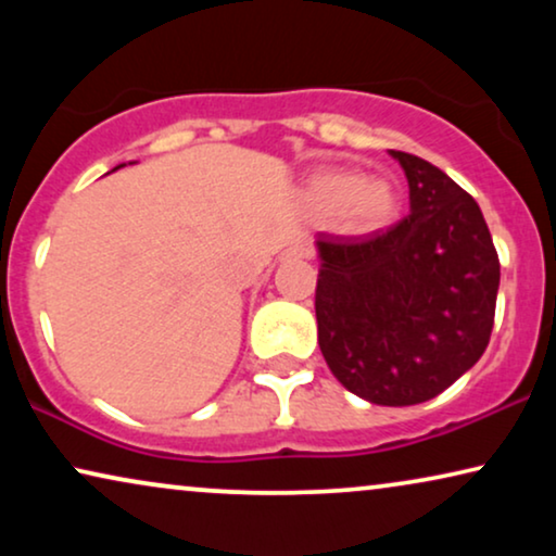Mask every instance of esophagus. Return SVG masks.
<instances>
[{
  "label": "esophagus",
  "mask_w": 556,
  "mask_h": 556,
  "mask_svg": "<svg viewBox=\"0 0 556 556\" xmlns=\"http://www.w3.org/2000/svg\"><path fill=\"white\" fill-rule=\"evenodd\" d=\"M286 257L288 261H308V257H314V250L308 245H293L286 250Z\"/></svg>",
  "instance_id": "esophagus-1"
}]
</instances>
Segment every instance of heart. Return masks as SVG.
I'll use <instances>...</instances> for the list:
<instances>
[{
  "instance_id": "1",
  "label": "heart",
  "mask_w": 556,
  "mask_h": 556,
  "mask_svg": "<svg viewBox=\"0 0 556 556\" xmlns=\"http://www.w3.org/2000/svg\"><path fill=\"white\" fill-rule=\"evenodd\" d=\"M306 202L314 215L333 217L346 232L382 230L400 207L397 189L390 179L362 177L349 166L316 172L306 185Z\"/></svg>"
}]
</instances>
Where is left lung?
<instances>
[{
	"instance_id": "1",
	"label": "left lung",
	"mask_w": 556,
	"mask_h": 556,
	"mask_svg": "<svg viewBox=\"0 0 556 556\" xmlns=\"http://www.w3.org/2000/svg\"><path fill=\"white\" fill-rule=\"evenodd\" d=\"M409 215L364 240L318 235V346L333 377L375 405L438 397L489 346L501 278L481 207L445 172L392 151Z\"/></svg>"
}]
</instances>
